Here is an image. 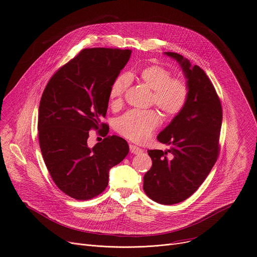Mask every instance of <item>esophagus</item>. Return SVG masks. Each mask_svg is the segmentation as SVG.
Here are the masks:
<instances>
[{
	"label": "esophagus",
	"mask_w": 257,
	"mask_h": 257,
	"mask_svg": "<svg viewBox=\"0 0 257 257\" xmlns=\"http://www.w3.org/2000/svg\"><path fill=\"white\" fill-rule=\"evenodd\" d=\"M129 147H130V152H131V153H133V154H139V153H141V152H142V149H141V148H139V147H137L136 145L130 144V145H129Z\"/></svg>",
	"instance_id": "obj_1"
}]
</instances>
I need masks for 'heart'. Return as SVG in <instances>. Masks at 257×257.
<instances>
[{
  "label": "heart",
  "instance_id": "b5f03b06",
  "mask_svg": "<svg viewBox=\"0 0 257 257\" xmlns=\"http://www.w3.org/2000/svg\"><path fill=\"white\" fill-rule=\"evenodd\" d=\"M140 79L153 90L152 103L166 117L178 115L189 98L188 82L182 77H172L169 70L161 65H149L139 73ZM131 82L128 73L119 74L112 82L109 96L113 107L122 104V98ZM159 115L154 110H130L116 122L117 131L127 139L142 143L149 139L159 124Z\"/></svg>",
  "mask_w": 257,
  "mask_h": 257
}]
</instances>
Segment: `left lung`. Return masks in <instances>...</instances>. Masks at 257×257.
<instances>
[{"label": "left lung", "instance_id": "1", "mask_svg": "<svg viewBox=\"0 0 257 257\" xmlns=\"http://www.w3.org/2000/svg\"><path fill=\"white\" fill-rule=\"evenodd\" d=\"M181 65L189 85L184 109L157 136L166 151L148 150L152 166L143 190L156 203L174 205L191 197L204 183L219 155L222 106L213 83L198 65L176 52H164ZM168 152L170 159L166 156Z\"/></svg>", "mask_w": 257, "mask_h": 257}]
</instances>
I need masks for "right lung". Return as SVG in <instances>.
Returning <instances> with one entry per match:
<instances>
[{"label": "right lung", "mask_w": 257, "mask_h": 257, "mask_svg": "<svg viewBox=\"0 0 257 257\" xmlns=\"http://www.w3.org/2000/svg\"><path fill=\"white\" fill-rule=\"evenodd\" d=\"M131 55L129 49L87 48L49 79L38 111V137L45 165L57 188L75 200L97 197L109 170L128 154L125 139L108 136L109 91ZM103 127L106 137L93 149L88 131Z\"/></svg>", "instance_id": "obj_1"}]
</instances>
